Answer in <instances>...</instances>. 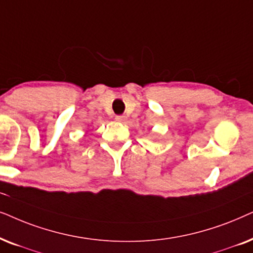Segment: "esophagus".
I'll list each match as a JSON object with an SVG mask.
<instances>
[{"mask_svg":"<svg viewBox=\"0 0 253 253\" xmlns=\"http://www.w3.org/2000/svg\"><path fill=\"white\" fill-rule=\"evenodd\" d=\"M116 120L119 121V123H125V121L127 120V117L126 116H117Z\"/></svg>","mask_w":253,"mask_h":253,"instance_id":"34e87169","label":"esophagus"}]
</instances>
